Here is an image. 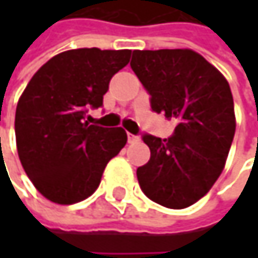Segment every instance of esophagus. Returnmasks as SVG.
Returning a JSON list of instances; mask_svg holds the SVG:
<instances>
[{"instance_id":"esophagus-1","label":"esophagus","mask_w":258,"mask_h":258,"mask_svg":"<svg viewBox=\"0 0 258 258\" xmlns=\"http://www.w3.org/2000/svg\"><path fill=\"white\" fill-rule=\"evenodd\" d=\"M127 137H128V143H136V142H139V137L134 136V134H131V133H127Z\"/></svg>"}]
</instances>
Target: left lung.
<instances>
[{
  "mask_svg": "<svg viewBox=\"0 0 258 258\" xmlns=\"http://www.w3.org/2000/svg\"><path fill=\"white\" fill-rule=\"evenodd\" d=\"M130 66L149 92L152 110L178 121L169 139L143 136L151 158L137 169L140 188L161 206L188 208L226 166L236 130L230 85L191 49L134 50Z\"/></svg>",
  "mask_w": 258,
  "mask_h": 258,
  "instance_id": "8db88e82",
  "label": "left lung"
}]
</instances>
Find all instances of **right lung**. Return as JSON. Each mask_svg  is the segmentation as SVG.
<instances>
[{
    "mask_svg": "<svg viewBox=\"0 0 258 258\" xmlns=\"http://www.w3.org/2000/svg\"><path fill=\"white\" fill-rule=\"evenodd\" d=\"M130 56V49H72L28 82L16 107V146L28 178L47 200L73 205L88 199L125 146V130L91 125L86 113L103 106L110 79Z\"/></svg>",
    "mask_w": 258,
    "mask_h": 258,
    "instance_id": "obj_1",
    "label": "right lung"
}]
</instances>
